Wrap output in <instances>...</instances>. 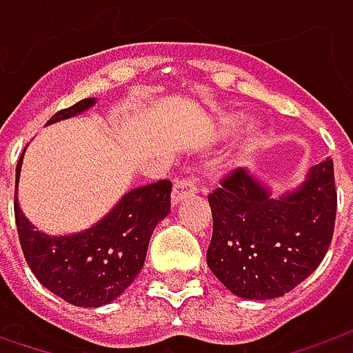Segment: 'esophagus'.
<instances>
[{
	"label": "esophagus",
	"instance_id": "esophagus-1",
	"mask_svg": "<svg viewBox=\"0 0 353 353\" xmlns=\"http://www.w3.org/2000/svg\"><path fill=\"white\" fill-rule=\"evenodd\" d=\"M196 192V183L188 176L184 179H179L174 183V188H172V204H179L181 200H184L186 196H192Z\"/></svg>",
	"mask_w": 353,
	"mask_h": 353
}]
</instances>
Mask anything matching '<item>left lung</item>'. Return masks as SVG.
<instances>
[{
    "mask_svg": "<svg viewBox=\"0 0 353 353\" xmlns=\"http://www.w3.org/2000/svg\"><path fill=\"white\" fill-rule=\"evenodd\" d=\"M214 218L206 261L228 291L267 301L303 283L324 259L336 224L332 159L296 190L273 200L250 170L236 169L208 196Z\"/></svg>",
    "mask_w": 353,
    "mask_h": 353,
    "instance_id": "8db88e82",
    "label": "left lung"
}]
</instances>
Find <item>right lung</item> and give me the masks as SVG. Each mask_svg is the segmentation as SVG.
I'll return each instance as SVG.
<instances>
[{"label":"right lung","instance_id":"add662e5","mask_svg":"<svg viewBox=\"0 0 353 353\" xmlns=\"http://www.w3.org/2000/svg\"><path fill=\"white\" fill-rule=\"evenodd\" d=\"M94 98L57 112L47 121L78 116ZM23 155L15 169V224L25 261L48 291L74 306H102L128 289L143 269L151 234L170 212V181L129 190L116 208L86 232L50 237L34 230L17 204Z\"/></svg>","mask_w":353,"mask_h":353}]
</instances>
